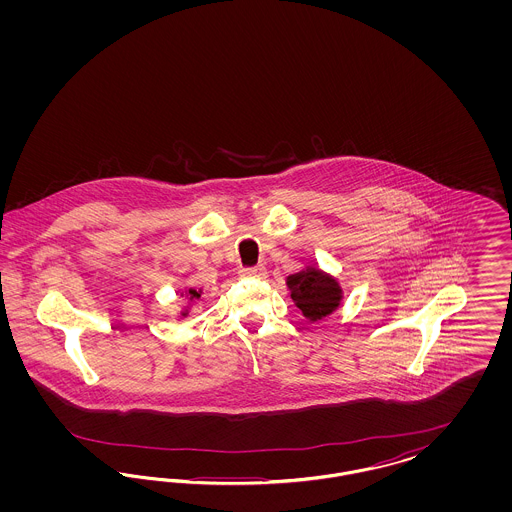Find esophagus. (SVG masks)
<instances>
[{"label": "esophagus", "instance_id": "1", "mask_svg": "<svg viewBox=\"0 0 512 512\" xmlns=\"http://www.w3.org/2000/svg\"><path fill=\"white\" fill-rule=\"evenodd\" d=\"M267 274V268L263 265H255V267H245L240 270V276L244 278H263Z\"/></svg>", "mask_w": 512, "mask_h": 512}]
</instances>
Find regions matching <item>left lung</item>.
I'll return each mask as SVG.
<instances>
[{"label": "left lung", "instance_id": "obj_1", "mask_svg": "<svg viewBox=\"0 0 512 512\" xmlns=\"http://www.w3.org/2000/svg\"><path fill=\"white\" fill-rule=\"evenodd\" d=\"M290 297L309 320H320L340 305V288L320 270L309 268L288 278Z\"/></svg>", "mask_w": 512, "mask_h": 512}]
</instances>
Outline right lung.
I'll return each instance as SVG.
<instances>
[{
  "mask_svg": "<svg viewBox=\"0 0 512 512\" xmlns=\"http://www.w3.org/2000/svg\"><path fill=\"white\" fill-rule=\"evenodd\" d=\"M190 293H192V295H194V297H199V293L194 292V290H190Z\"/></svg>",
  "mask_w": 512,
  "mask_h": 512,
  "instance_id": "obj_1",
  "label": "right lung"
}]
</instances>
